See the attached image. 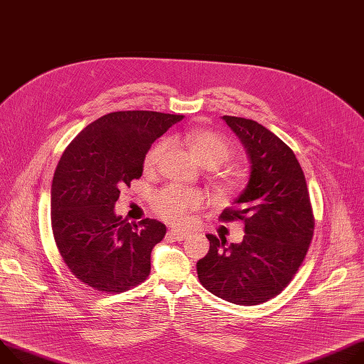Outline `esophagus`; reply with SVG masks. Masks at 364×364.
Wrapping results in <instances>:
<instances>
[{
    "mask_svg": "<svg viewBox=\"0 0 364 364\" xmlns=\"http://www.w3.org/2000/svg\"><path fill=\"white\" fill-rule=\"evenodd\" d=\"M168 235L176 240V241H183L186 240V237L188 235V232H186V230H177V229H170L168 230Z\"/></svg>",
    "mask_w": 364,
    "mask_h": 364,
    "instance_id": "esophagus-1",
    "label": "esophagus"
}]
</instances>
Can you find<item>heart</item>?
Segmentation results:
<instances>
[{"mask_svg":"<svg viewBox=\"0 0 364 364\" xmlns=\"http://www.w3.org/2000/svg\"><path fill=\"white\" fill-rule=\"evenodd\" d=\"M183 141L190 148L194 158L199 161L205 167H218V165L228 161L234 152L230 142L216 130L206 127H196L187 130ZM167 148V144L159 141L154 144L144 156V170L151 173L156 168V165ZM242 181L237 176H226L222 178L220 186L225 190H238ZM202 205V196L190 188H184L180 186H168L159 190L152 197V209L154 212L165 222L180 225L183 223L188 213L197 210Z\"/></svg>","mask_w":364,"mask_h":364,"instance_id":"1","label":"heart"}]
</instances>
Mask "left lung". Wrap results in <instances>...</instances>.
Here are the masks:
<instances>
[{
    "label": "left lung",
    "mask_w": 364,
    "mask_h": 364,
    "mask_svg": "<svg viewBox=\"0 0 364 364\" xmlns=\"http://www.w3.org/2000/svg\"><path fill=\"white\" fill-rule=\"evenodd\" d=\"M251 159V176L219 220L245 223L241 244L208 235L209 252L197 261L202 286L237 305H258L283 291L309 250L315 216L305 174L293 151L262 124L223 116Z\"/></svg>",
    "instance_id": "8db88e82"
}]
</instances>
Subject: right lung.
Segmentation results:
<instances>
[{
	"label": "right lung",
	"mask_w": 364,
	"mask_h": 364,
	"mask_svg": "<svg viewBox=\"0 0 364 364\" xmlns=\"http://www.w3.org/2000/svg\"><path fill=\"white\" fill-rule=\"evenodd\" d=\"M181 119L148 110L109 113L63 151L50 191L52 232L65 266L88 287L114 294L149 276L151 251L167 228L148 218L129 223L114 215V205L120 188L141 178L155 139Z\"/></svg>",
	"instance_id": "obj_1"
}]
</instances>
